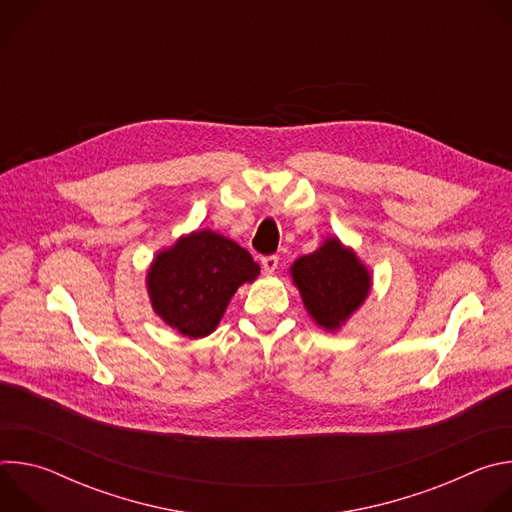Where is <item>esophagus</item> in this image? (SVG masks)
Segmentation results:
<instances>
[{"instance_id": "1", "label": "esophagus", "mask_w": 512, "mask_h": 512, "mask_svg": "<svg viewBox=\"0 0 512 512\" xmlns=\"http://www.w3.org/2000/svg\"><path fill=\"white\" fill-rule=\"evenodd\" d=\"M277 263H279V257L277 255H265L263 259H261V265H263V271L265 273H275V269H277Z\"/></svg>"}]
</instances>
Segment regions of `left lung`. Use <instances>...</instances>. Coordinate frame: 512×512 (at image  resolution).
I'll list each match as a JSON object with an SVG mask.
<instances>
[{"mask_svg":"<svg viewBox=\"0 0 512 512\" xmlns=\"http://www.w3.org/2000/svg\"><path fill=\"white\" fill-rule=\"evenodd\" d=\"M312 318L326 330L338 328L369 294L371 277L356 255L328 239L318 251L300 257L291 267Z\"/></svg>","mask_w":512,"mask_h":512,"instance_id":"obj_1","label":"left lung"}]
</instances>
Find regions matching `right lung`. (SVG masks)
Wrapping results in <instances>:
<instances>
[{"instance_id":"right-lung-1","label":"right lung","mask_w":512,"mask_h":512,"mask_svg":"<svg viewBox=\"0 0 512 512\" xmlns=\"http://www.w3.org/2000/svg\"><path fill=\"white\" fill-rule=\"evenodd\" d=\"M259 265L235 241L210 231L192 233L160 253L148 273L154 310L188 338L208 336L241 283Z\"/></svg>"}]
</instances>
